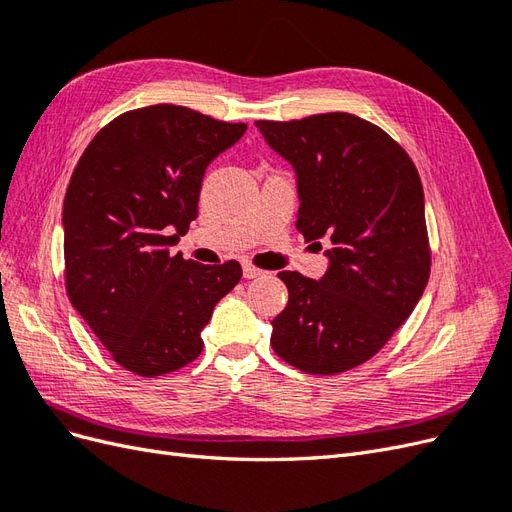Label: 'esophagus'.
I'll return each instance as SVG.
<instances>
[{
  "label": "esophagus",
  "mask_w": 512,
  "mask_h": 512,
  "mask_svg": "<svg viewBox=\"0 0 512 512\" xmlns=\"http://www.w3.org/2000/svg\"><path fill=\"white\" fill-rule=\"evenodd\" d=\"M262 273H265V271L250 265V262H245V265H243V277H245V280H254V277H260Z\"/></svg>",
  "instance_id": "1"
}]
</instances>
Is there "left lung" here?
Here are the masks:
<instances>
[{
    "instance_id": "8db88e82",
    "label": "left lung",
    "mask_w": 512,
    "mask_h": 512,
    "mask_svg": "<svg viewBox=\"0 0 512 512\" xmlns=\"http://www.w3.org/2000/svg\"><path fill=\"white\" fill-rule=\"evenodd\" d=\"M256 128L297 177L299 232L320 250L331 241L320 280L277 273L288 305L271 322V346L305 374H342L389 342L423 297L431 256L421 177L389 134L350 113Z\"/></svg>"
}]
</instances>
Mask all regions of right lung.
Masks as SVG:
<instances>
[{
    "label": "right lung",
    "mask_w": 512,
    "mask_h": 512,
    "mask_svg": "<svg viewBox=\"0 0 512 512\" xmlns=\"http://www.w3.org/2000/svg\"><path fill=\"white\" fill-rule=\"evenodd\" d=\"M192 108L156 104L119 115L76 164L64 200L70 303L113 359L156 378L203 352L213 307L241 265L170 254L198 215L207 166L245 134Z\"/></svg>",
    "instance_id": "obj_1"
}]
</instances>
